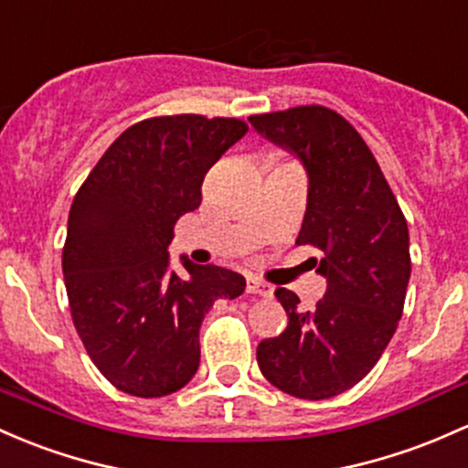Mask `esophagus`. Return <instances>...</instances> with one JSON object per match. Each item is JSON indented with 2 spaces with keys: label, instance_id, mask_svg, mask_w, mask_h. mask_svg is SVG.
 Wrapping results in <instances>:
<instances>
[{
  "label": "esophagus",
  "instance_id": "34e87169",
  "mask_svg": "<svg viewBox=\"0 0 468 468\" xmlns=\"http://www.w3.org/2000/svg\"><path fill=\"white\" fill-rule=\"evenodd\" d=\"M246 292H253V295L261 297H273V286L258 280V277H249V282H246Z\"/></svg>",
  "mask_w": 468,
  "mask_h": 468
}]
</instances>
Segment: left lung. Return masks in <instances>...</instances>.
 I'll list each match as a JSON object with an SVG mask.
<instances>
[{"label": "left lung", "instance_id": "left-lung-1", "mask_svg": "<svg viewBox=\"0 0 468 468\" xmlns=\"http://www.w3.org/2000/svg\"><path fill=\"white\" fill-rule=\"evenodd\" d=\"M264 140L295 155L309 177L297 244L322 253L326 292L315 309L277 289L289 315L277 337L261 340V376L300 399H326L367 376L391 342L410 277L409 229L398 199L359 133L324 106L249 117Z\"/></svg>", "mask_w": 468, "mask_h": 468}]
</instances>
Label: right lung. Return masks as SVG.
Segmentation results:
<instances>
[{"label":"right lung","mask_w":468,"mask_h":468,"mask_svg":"<svg viewBox=\"0 0 468 468\" xmlns=\"http://www.w3.org/2000/svg\"><path fill=\"white\" fill-rule=\"evenodd\" d=\"M242 120L168 115L126 128L77 191L61 269L70 315L86 351L112 387L162 398L199 367V326L215 300H235L246 280L168 246L184 213L202 202L208 168L242 140Z\"/></svg>","instance_id":"1"}]
</instances>
